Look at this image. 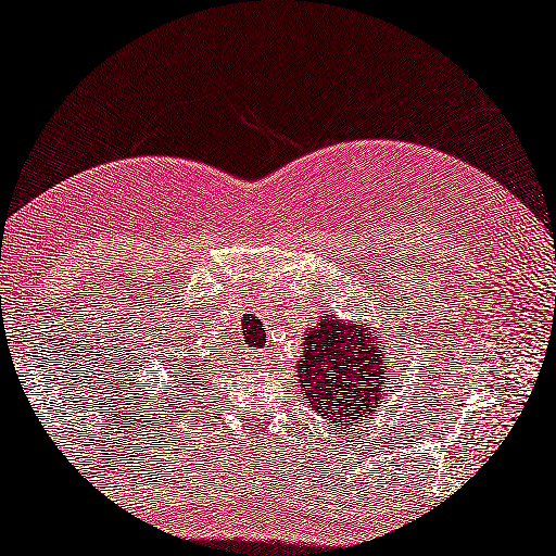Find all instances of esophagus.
Masks as SVG:
<instances>
[{
    "label": "esophagus",
    "mask_w": 556,
    "mask_h": 556,
    "mask_svg": "<svg viewBox=\"0 0 556 556\" xmlns=\"http://www.w3.org/2000/svg\"><path fill=\"white\" fill-rule=\"evenodd\" d=\"M255 356H265V354L263 352H255Z\"/></svg>",
    "instance_id": "1"
}]
</instances>
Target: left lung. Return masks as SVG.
Wrapping results in <instances>:
<instances>
[{"label": "left lung", "instance_id": "1", "mask_svg": "<svg viewBox=\"0 0 556 556\" xmlns=\"http://www.w3.org/2000/svg\"><path fill=\"white\" fill-rule=\"evenodd\" d=\"M387 362L390 356L375 326L349 324L331 311L303 333V359L295 364L301 394H306L316 413L337 425L341 435H352L354 425L362 428L387 392Z\"/></svg>", "mask_w": 556, "mask_h": 556}]
</instances>
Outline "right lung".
Here are the masks:
<instances>
[{"mask_svg": "<svg viewBox=\"0 0 556 556\" xmlns=\"http://www.w3.org/2000/svg\"><path fill=\"white\" fill-rule=\"evenodd\" d=\"M169 369H172V364H169ZM194 369V362H179L177 364V371H172V377H179V382L181 384H185L187 382V379H189V371H192Z\"/></svg>", "mask_w": 556, "mask_h": 556, "instance_id": "right-lung-1", "label": "right lung"}]
</instances>
